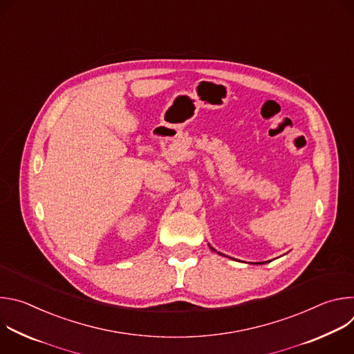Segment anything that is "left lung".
Returning a JSON list of instances; mask_svg holds the SVG:
<instances>
[{
	"mask_svg": "<svg viewBox=\"0 0 354 354\" xmlns=\"http://www.w3.org/2000/svg\"><path fill=\"white\" fill-rule=\"evenodd\" d=\"M209 246H210V245H209ZM210 248H212V250H214V252H217V250H216V249H214V248H213V246H210ZM218 254H220V252H218ZM220 255H221V254H220ZM262 263H265V262H262Z\"/></svg>",
	"mask_w": 354,
	"mask_h": 354,
	"instance_id": "1",
	"label": "left lung"
}]
</instances>
